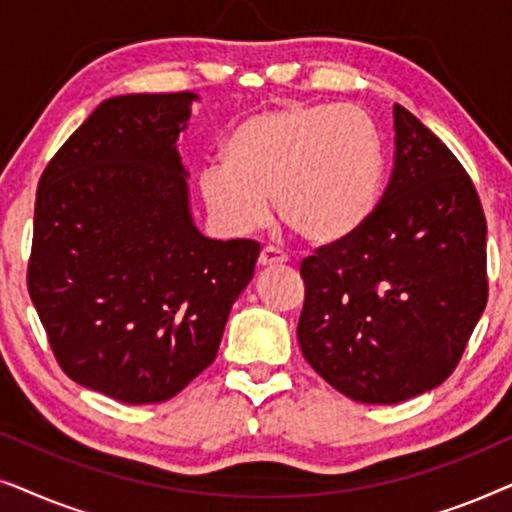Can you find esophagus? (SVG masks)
Masks as SVG:
<instances>
[{"label": "esophagus", "instance_id": "obj_1", "mask_svg": "<svg viewBox=\"0 0 512 512\" xmlns=\"http://www.w3.org/2000/svg\"><path fill=\"white\" fill-rule=\"evenodd\" d=\"M277 263H286V254L277 247H263L261 256H258V265L261 268H268V265H277Z\"/></svg>", "mask_w": 512, "mask_h": 512}]
</instances>
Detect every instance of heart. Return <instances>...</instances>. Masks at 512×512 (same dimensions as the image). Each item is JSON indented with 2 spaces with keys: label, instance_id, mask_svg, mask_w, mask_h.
<instances>
[{
  "label": "heart",
  "instance_id": "1",
  "mask_svg": "<svg viewBox=\"0 0 512 512\" xmlns=\"http://www.w3.org/2000/svg\"><path fill=\"white\" fill-rule=\"evenodd\" d=\"M382 149L356 107L310 104L251 116L223 146V163L198 177L214 221L235 235L263 228L270 200L279 219L312 244L345 240L375 209Z\"/></svg>",
  "mask_w": 512,
  "mask_h": 512
}]
</instances>
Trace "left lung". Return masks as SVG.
I'll return each mask as SVG.
<instances>
[{"mask_svg":"<svg viewBox=\"0 0 512 512\" xmlns=\"http://www.w3.org/2000/svg\"><path fill=\"white\" fill-rule=\"evenodd\" d=\"M394 170L359 230L300 263L298 342L340 394L391 405L443 384L487 305V221L454 153L394 104Z\"/></svg>","mask_w":512,"mask_h":512,"instance_id":"8db88e82","label":"left lung"}]
</instances>
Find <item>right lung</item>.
<instances>
[{"instance_id":"1","label":"right lung","mask_w":512,"mask_h":512,"mask_svg":"<svg viewBox=\"0 0 512 512\" xmlns=\"http://www.w3.org/2000/svg\"><path fill=\"white\" fill-rule=\"evenodd\" d=\"M193 93L104 100L39 179L27 289L65 375L163 403L219 352L261 244L193 226L177 139Z\"/></svg>"}]
</instances>
